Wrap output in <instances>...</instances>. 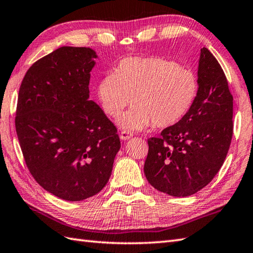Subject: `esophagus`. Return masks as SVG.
Segmentation results:
<instances>
[{"label": "esophagus", "mask_w": 253, "mask_h": 253, "mask_svg": "<svg viewBox=\"0 0 253 253\" xmlns=\"http://www.w3.org/2000/svg\"><path fill=\"white\" fill-rule=\"evenodd\" d=\"M131 137H132V133H130L129 131L124 130V131H122V132L120 133V138L122 139V140H124V141L128 140V139H130Z\"/></svg>", "instance_id": "34e87169"}]
</instances>
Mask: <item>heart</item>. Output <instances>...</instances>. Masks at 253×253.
<instances>
[{"label":"heart","instance_id":"1","mask_svg":"<svg viewBox=\"0 0 253 253\" xmlns=\"http://www.w3.org/2000/svg\"><path fill=\"white\" fill-rule=\"evenodd\" d=\"M199 91L197 75L175 61L163 57H128L115 74L102 78L96 94L106 115L118 117L125 130H142L154 124L158 128L176 125L195 103Z\"/></svg>","mask_w":253,"mask_h":253}]
</instances>
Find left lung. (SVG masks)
I'll return each mask as SVG.
<instances>
[{
	"label": "left lung",
	"instance_id": "left-lung-1",
	"mask_svg": "<svg viewBox=\"0 0 253 253\" xmlns=\"http://www.w3.org/2000/svg\"><path fill=\"white\" fill-rule=\"evenodd\" d=\"M199 91L189 113L159 138L148 139L144 175L155 189L188 197L211 181L226 158L233 137V95L217 60L202 47Z\"/></svg>",
	"mask_w": 253,
	"mask_h": 253
}]
</instances>
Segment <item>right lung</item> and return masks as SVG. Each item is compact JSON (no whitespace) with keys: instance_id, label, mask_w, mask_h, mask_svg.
Instances as JSON below:
<instances>
[{"instance_id":"1","label":"right lung","mask_w":253,"mask_h":253,"mask_svg":"<svg viewBox=\"0 0 253 253\" xmlns=\"http://www.w3.org/2000/svg\"><path fill=\"white\" fill-rule=\"evenodd\" d=\"M95 58L90 47H58L28 69L19 89L15 125L27 168L66 201L103 189L121 148L116 127L89 100Z\"/></svg>"}]
</instances>
